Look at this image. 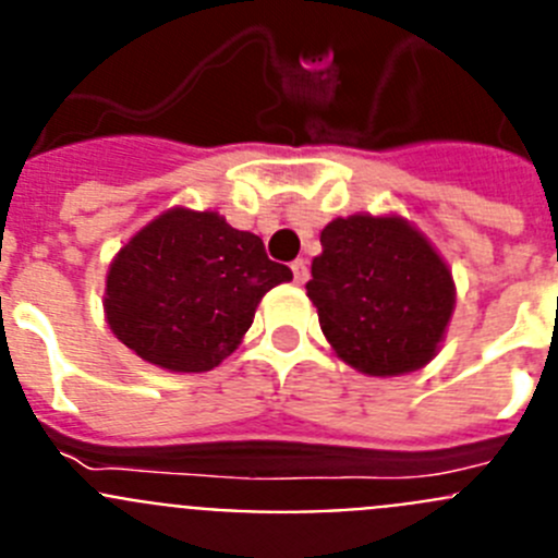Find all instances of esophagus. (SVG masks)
<instances>
[{
	"mask_svg": "<svg viewBox=\"0 0 558 558\" xmlns=\"http://www.w3.org/2000/svg\"><path fill=\"white\" fill-rule=\"evenodd\" d=\"M290 268H293L295 284L307 282V279H310V268H307V263H304V259H295V263L290 265Z\"/></svg>",
	"mask_w": 558,
	"mask_h": 558,
	"instance_id": "esophagus-1",
	"label": "esophagus"
}]
</instances>
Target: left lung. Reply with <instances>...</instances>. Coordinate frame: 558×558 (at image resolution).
Segmentation results:
<instances>
[{"mask_svg":"<svg viewBox=\"0 0 558 558\" xmlns=\"http://www.w3.org/2000/svg\"><path fill=\"white\" fill-rule=\"evenodd\" d=\"M322 248L307 295L335 354L372 377L430 363L456 284L425 236L402 218L352 215L322 231Z\"/></svg>","mask_w":558,"mask_h":558,"instance_id":"left-lung-1","label":"left lung"}]
</instances>
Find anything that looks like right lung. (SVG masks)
Segmentation results:
<instances>
[{
	"label": "right lung",
	"mask_w": 558,
	"mask_h": 558,
	"mask_svg": "<svg viewBox=\"0 0 558 558\" xmlns=\"http://www.w3.org/2000/svg\"><path fill=\"white\" fill-rule=\"evenodd\" d=\"M263 240L218 211L170 209L131 236L106 279L108 327L170 372H209L240 347L256 304L290 282Z\"/></svg>",
	"instance_id": "add662e5"
}]
</instances>
